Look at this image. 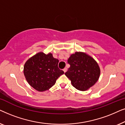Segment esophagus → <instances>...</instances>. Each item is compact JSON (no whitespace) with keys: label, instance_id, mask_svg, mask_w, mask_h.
Wrapping results in <instances>:
<instances>
[{"label":"esophagus","instance_id":"1","mask_svg":"<svg viewBox=\"0 0 125 125\" xmlns=\"http://www.w3.org/2000/svg\"><path fill=\"white\" fill-rule=\"evenodd\" d=\"M63 71H64V72H66L67 71V68H64V69H63Z\"/></svg>","mask_w":125,"mask_h":125}]
</instances>
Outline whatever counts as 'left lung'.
Masks as SVG:
<instances>
[{
    "mask_svg": "<svg viewBox=\"0 0 125 125\" xmlns=\"http://www.w3.org/2000/svg\"><path fill=\"white\" fill-rule=\"evenodd\" d=\"M70 68L65 74L77 89L84 91L98 81L100 69L93 58L81 52L72 54L68 60Z\"/></svg>",
    "mask_w": 125,
    "mask_h": 125,
    "instance_id": "obj_1",
    "label": "left lung"
}]
</instances>
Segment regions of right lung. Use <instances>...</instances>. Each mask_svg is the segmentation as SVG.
<instances>
[{
    "label": "right lung",
    "instance_id": "1",
    "mask_svg": "<svg viewBox=\"0 0 125 125\" xmlns=\"http://www.w3.org/2000/svg\"><path fill=\"white\" fill-rule=\"evenodd\" d=\"M59 62V60L51 53L40 52L35 54L27 60L24 66V74L27 82L37 91L48 90L64 73L58 67Z\"/></svg>",
    "mask_w": 125,
    "mask_h": 125
}]
</instances>
